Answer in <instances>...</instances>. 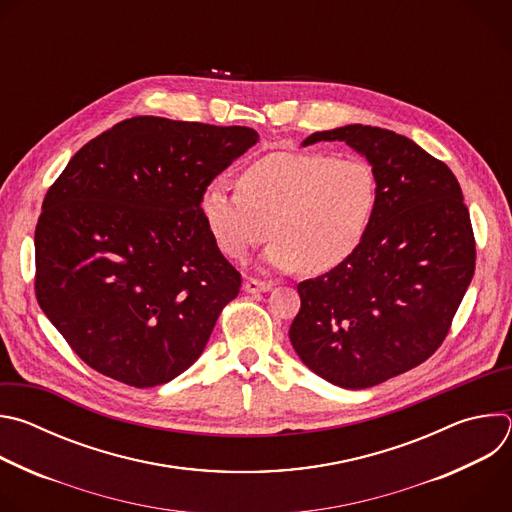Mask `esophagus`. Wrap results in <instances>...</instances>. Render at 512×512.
Returning <instances> with one entry per match:
<instances>
[{"mask_svg": "<svg viewBox=\"0 0 512 512\" xmlns=\"http://www.w3.org/2000/svg\"><path fill=\"white\" fill-rule=\"evenodd\" d=\"M271 287H273L271 281L257 279V277H247L243 283V289L247 291V294H259V291H269Z\"/></svg>", "mask_w": 512, "mask_h": 512, "instance_id": "obj_1", "label": "esophagus"}]
</instances>
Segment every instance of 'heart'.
Masks as SVG:
<instances>
[{
  "instance_id": "b5f03b06",
  "label": "heart",
  "mask_w": 512,
  "mask_h": 512,
  "mask_svg": "<svg viewBox=\"0 0 512 512\" xmlns=\"http://www.w3.org/2000/svg\"><path fill=\"white\" fill-rule=\"evenodd\" d=\"M202 194L204 221L221 251L245 259L273 233L267 261L322 273L344 263L367 237L379 202L375 170L356 158L271 154Z\"/></svg>"
}]
</instances>
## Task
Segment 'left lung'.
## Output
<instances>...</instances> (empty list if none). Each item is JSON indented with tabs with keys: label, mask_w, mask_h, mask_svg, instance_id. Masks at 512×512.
<instances>
[{
	"label": "left lung",
	"mask_w": 512,
	"mask_h": 512,
	"mask_svg": "<svg viewBox=\"0 0 512 512\" xmlns=\"http://www.w3.org/2000/svg\"><path fill=\"white\" fill-rule=\"evenodd\" d=\"M346 141L379 182L373 225L328 273L298 283L289 340L322 379L369 389L425 362L446 340L472 281L476 241L454 172L409 137L371 125L312 133Z\"/></svg>",
	"instance_id": "obj_1"
}]
</instances>
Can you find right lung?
I'll return each instance as SVG.
<instances>
[{
    "label": "right lung",
    "instance_id": "right-lung-1",
    "mask_svg": "<svg viewBox=\"0 0 512 512\" xmlns=\"http://www.w3.org/2000/svg\"><path fill=\"white\" fill-rule=\"evenodd\" d=\"M259 139L139 115L72 156L36 225V300L97 373L158 387L202 354L241 273L202 214L206 186Z\"/></svg>",
    "mask_w": 512,
    "mask_h": 512
}]
</instances>
